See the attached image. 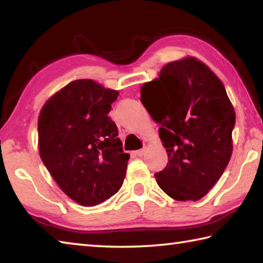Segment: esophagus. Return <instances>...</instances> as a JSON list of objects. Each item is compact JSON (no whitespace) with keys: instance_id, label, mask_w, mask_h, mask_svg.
Returning a JSON list of instances; mask_svg holds the SVG:
<instances>
[{"instance_id":"1","label":"esophagus","mask_w":263,"mask_h":263,"mask_svg":"<svg viewBox=\"0 0 263 263\" xmlns=\"http://www.w3.org/2000/svg\"><path fill=\"white\" fill-rule=\"evenodd\" d=\"M136 155H138V157H142V155H145V153H146V149L145 148H141V149H138V151H136Z\"/></svg>"}]
</instances>
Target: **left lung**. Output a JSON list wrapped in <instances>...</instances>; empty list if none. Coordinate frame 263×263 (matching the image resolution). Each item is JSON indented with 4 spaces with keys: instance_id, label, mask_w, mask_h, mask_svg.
I'll use <instances>...</instances> for the list:
<instances>
[{
    "instance_id": "1",
    "label": "left lung",
    "mask_w": 263,
    "mask_h": 263,
    "mask_svg": "<svg viewBox=\"0 0 263 263\" xmlns=\"http://www.w3.org/2000/svg\"><path fill=\"white\" fill-rule=\"evenodd\" d=\"M140 94L168 154L154 175L159 186L176 201H198L232 155L235 114L224 84L203 62L185 58L164 66Z\"/></svg>"
}]
</instances>
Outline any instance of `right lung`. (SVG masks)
Listing matches in <instances>:
<instances>
[{
	"label": "right lung",
	"instance_id": "1",
	"mask_svg": "<svg viewBox=\"0 0 263 263\" xmlns=\"http://www.w3.org/2000/svg\"><path fill=\"white\" fill-rule=\"evenodd\" d=\"M118 91L75 80L43 106L38 119L42 161L64 193L94 206L121 189L130 155L108 116Z\"/></svg>",
	"mask_w": 263,
	"mask_h": 263
}]
</instances>
